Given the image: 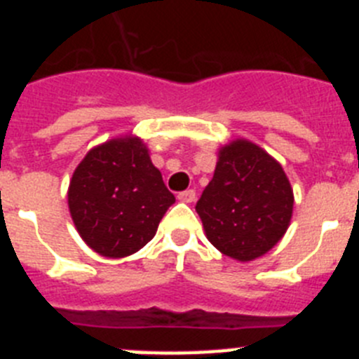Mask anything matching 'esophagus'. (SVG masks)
<instances>
[{"instance_id": "esophagus-1", "label": "esophagus", "mask_w": 359, "mask_h": 359, "mask_svg": "<svg viewBox=\"0 0 359 359\" xmlns=\"http://www.w3.org/2000/svg\"><path fill=\"white\" fill-rule=\"evenodd\" d=\"M177 199L183 203H192L196 199V190H192V189L183 190V192H180V194H177Z\"/></svg>"}]
</instances>
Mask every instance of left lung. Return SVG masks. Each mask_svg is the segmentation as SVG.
Listing matches in <instances>:
<instances>
[{
    "mask_svg": "<svg viewBox=\"0 0 359 359\" xmlns=\"http://www.w3.org/2000/svg\"><path fill=\"white\" fill-rule=\"evenodd\" d=\"M207 237L237 261H253L282 239L293 214V190L268 152L246 140L219 151L214 177L196 203Z\"/></svg>",
    "mask_w": 359,
    "mask_h": 359,
    "instance_id": "obj_1",
    "label": "left lung"
}]
</instances>
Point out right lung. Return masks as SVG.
<instances>
[{
	"label": "right lung",
	"mask_w": 359,
	"mask_h": 359,
	"mask_svg": "<svg viewBox=\"0 0 359 359\" xmlns=\"http://www.w3.org/2000/svg\"><path fill=\"white\" fill-rule=\"evenodd\" d=\"M176 201L140 138L91 149L73 172L68 207L91 250L118 259L144 248Z\"/></svg>",
	"instance_id": "1"
}]
</instances>
